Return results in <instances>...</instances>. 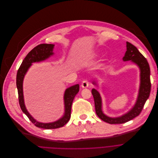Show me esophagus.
Wrapping results in <instances>:
<instances>
[{
    "instance_id": "obj_1",
    "label": "esophagus",
    "mask_w": 158,
    "mask_h": 158,
    "mask_svg": "<svg viewBox=\"0 0 158 158\" xmlns=\"http://www.w3.org/2000/svg\"><path fill=\"white\" fill-rule=\"evenodd\" d=\"M81 87L83 88H87V87H88V86H89V83L88 82L87 80H84V81H83V82L81 83Z\"/></svg>"
}]
</instances>
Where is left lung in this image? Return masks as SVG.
I'll return each instance as SVG.
<instances>
[{
	"mask_svg": "<svg viewBox=\"0 0 158 158\" xmlns=\"http://www.w3.org/2000/svg\"><path fill=\"white\" fill-rule=\"evenodd\" d=\"M123 60L124 61H130L138 67L140 72V84L138 97L134 106L130 111L118 117L107 116L103 113L102 110V99L100 93L94 88H93L91 90L97 116L102 120L110 124L124 123L138 116L141 112L146 100L148 99L151 91L150 68L148 62L137 48L128 42H127V52L123 57ZM92 83L98 86L97 80H94Z\"/></svg>",
	"mask_w": 158,
	"mask_h": 158,
	"instance_id": "8db88e82",
	"label": "left lung"
}]
</instances>
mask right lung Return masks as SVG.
<instances>
[{
    "label": "right lung",
    "instance_id": "1",
    "mask_svg": "<svg viewBox=\"0 0 158 158\" xmlns=\"http://www.w3.org/2000/svg\"><path fill=\"white\" fill-rule=\"evenodd\" d=\"M55 45L43 44L37 45L31 50L23 59L19 67L16 78V85L18 90L19 105L23 113H25L29 119L38 128L44 129H56L64 126L69 121L71 116V109L73 99L78 93L80 86L78 84L73 85L65 91L64 95V114L58 120L51 123H42L37 121L27 111L23 97V81L27 71L32 65L33 63L43 61L54 55L53 48Z\"/></svg>",
    "mask_w": 158,
    "mask_h": 158
}]
</instances>
